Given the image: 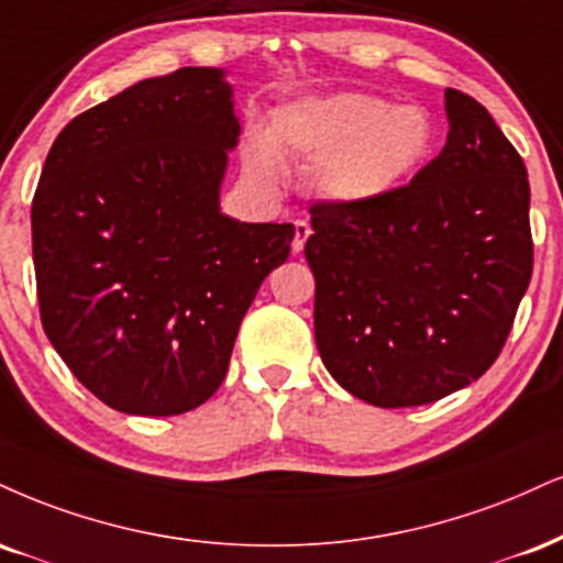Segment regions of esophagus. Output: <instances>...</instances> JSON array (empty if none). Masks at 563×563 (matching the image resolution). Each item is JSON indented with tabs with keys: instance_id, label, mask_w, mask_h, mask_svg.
<instances>
[{
	"instance_id": "34e87169",
	"label": "esophagus",
	"mask_w": 563,
	"mask_h": 563,
	"mask_svg": "<svg viewBox=\"0 0 563 563\" xmlns=\"http://www.w3.org/2000/svg\"><path fill=\"white\" fill-rule=\"evenodd\" d=\"M294 230H296V235H294V243H290V246H294V254H299L303 249V243H307V239L311 235L309 220H296Z\"/></svg>"
}]
</instances>
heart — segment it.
<instances>
[{
	"label": "heart",
	"mask_w": 563,
	"mask_h": 563,
	"mask_svg": "<svg viewBox=\"0 0 563 563\" xmlns=\"http://www.w3.org/2000/svg\"><path fill=\"white\" fill-rule=\"evenodd\" d=\"M438 128L419 104H393L367 91L303 97L275 112L269 139L254 135L246 167L256 178H277V148L314 165L324 199L364 207L390 196L435 152Z\"/></svg>",
	"instance_id": "obj_1"
}]
</instances>
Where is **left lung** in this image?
I'll return each instance as SVG.
<instances>
[{
  "mask_svg": "<svg viewBox=\"0 0 563 563\" xmlns=\"http://www.w3.org/2000/svg\"><path fill=\"white\" fill-rule=\"evenodd\" d=\"M445 112L449 141L411 183L309 209L317 349L341 388L383 409L483 377L532 277L525 162L477 99L445 88Z\"/></svg>",
  "mask_w": 563,
  "mask_h": 563,
  "instance_id": "8db88e82",
  "label": "left lung"
}]
</instances>
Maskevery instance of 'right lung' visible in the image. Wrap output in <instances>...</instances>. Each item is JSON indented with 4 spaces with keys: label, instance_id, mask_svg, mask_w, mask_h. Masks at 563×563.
Wrapping results in <instances>:
<instances>
[{
    "label": "right lung",
    "instance_id": "add662e5",
    "mask_svg": "<svg viewBox=\"0 0 563 563\" xmlns=\"http://www.w3.org/2000/svg\"><path fill=\"white\" fill-rule=\"evenodd\" d=\"M230 97L217 67L141 80L59 131L33 194L44 333L125 415L205 404L262 280L290 254V222L220 212L241 133Z\"/></svg>",
    "mask_w": 563,
    "mask_h": 563
}]
</instances>
